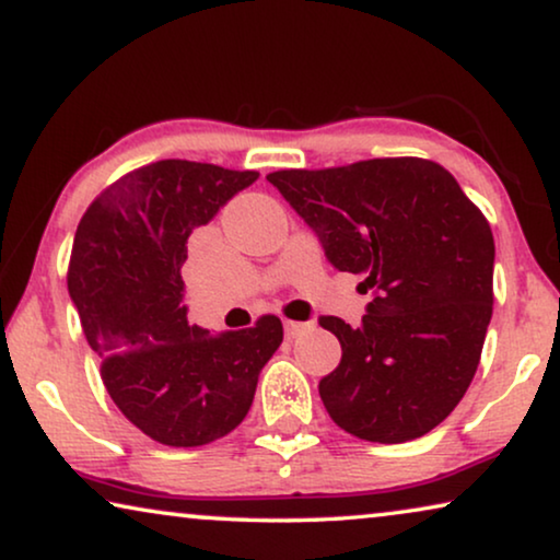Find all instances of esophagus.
<instances>
[{
  "label": "esophagus",
  "mask_w": 560,
  "mask_h": 560,
  "mask_svg": "<svg viewBox=\"0 0 560 560\" xmlns=\"http://www.w3.org/2000/svg\"><path fill=\"white\" fill-rule=\"evenodd\" d=\"M306 327H310V325H304V322H291V319H289V322H283V335H287L289 340H291V337L302 335Z\"/></svg>",
  "instance_id": "obj_1"
}]
</instances>
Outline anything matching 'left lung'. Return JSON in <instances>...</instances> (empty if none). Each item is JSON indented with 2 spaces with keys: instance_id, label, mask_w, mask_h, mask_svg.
Wrapping results in <instances>:
<instances>
[{
  "instance_id": "8db88e82",
  "label": "left lung",
  "mask_w": 560,
  "mask_h": 560,
  "mask_svg": "<svg viewBox=\"0 0 560 560\" xmlns=\"http://www.w3.org/2000/svg\"><path fill=\"white\" fill-rule=\"evenodd\" d=\"M337 271L373 291L362 325L319 317L342 360L319 381L348 434L404 444L439 427L467 393L492 319L494 238L448 172L416 156L271 172Z\"/></svg>"
}]
</instances>
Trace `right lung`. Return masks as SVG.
<instances>
[{
  "instance_id": "obj_1",
  "label": "right lung",
  "mask_w": 560,
  "mask_h": 560,
  "mask_svg": "<svg viewBox=\"0 0 560 560\" xmlns=\"http://www.w3.org/2000/svg\"><path fill=\"white\" fill-rule=\"evenodd\" d=\"M258 172L162 160L106 187L78 223L68 294L108 396L167 446H202L246 419L281 319L212 335L187 319V238Z\"/></svg>"
}]
</instances>
